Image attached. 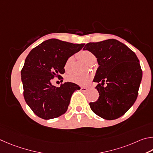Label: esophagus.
I'll list each match as a JSON object with an SVG mask.
<instances>
[{"label": "esophagus", "instance_id": "esophagus-1", "mask_svg": "<svg viewBox=\"0 0 153 153\" xmlns=\"http://www.w3.org/2000/svg\"><path fill=\"white\" fill-rule=\"evenodd\" d=\"M81 91H88L89 89V87H81Z\"/></svg>", "mask_w": 153, "mask_h": 153}]
</instances>
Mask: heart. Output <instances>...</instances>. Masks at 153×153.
I'll return each mask as SVG.
<instances>
[{"label": "heart", "instance_id": "obj_1", "mask_svg": "<svg viewBox=\"0 0 153 153\" xmlns=\"http://www.w3.org/2000/svg\"><path fill=\"white\" fill-rule=\"evenodd\" d=\"M79 57L81 60H83L85 63L87 64H91L93 62L96 60L95 56L92 52L88 50L81 51L79 53ZM70 60H67L64 66V68L66 71H70ZM92 76L91 74H73L68 76V81H71L74 83L78 84L79 85H87L89 83L91 80Z\"/></svg>", "mask_w": 153, "mask_h": 153}]
</instances>
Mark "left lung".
Returning <instances> with one entry per match:
<instances>
[{
  "instance_id": "left-lung-1",
  "label": "left lung",
  "mask_w": 153,
  "mask_h": 153,
  "mask_svg": "<svg viewBox=\"0 0 153 153\" xmlns=\"http://www.w3.org/2000/svg\"><path fill=\"white\" fill-rule=\"evenodd\" d=\"M97 58L99 67L93 81L99 99L89 103L91 110L103 119L122 116L136 100L143 77L140 62L133 51L122 42L109 39L85 45ZM107 86L103 87L105 82Z\"/></svg>"
}]
</instances>
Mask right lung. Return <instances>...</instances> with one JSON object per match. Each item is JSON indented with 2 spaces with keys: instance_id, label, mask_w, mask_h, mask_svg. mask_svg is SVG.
I'll return each instance as SVG.
<instances>
[{
  "instance_id": "add662e5",
  "label": "right lung",
  "mask_w": 153,
  "mask_h": 153,
  "mask_svg": "<svg viewBox=\"0 0 153 153\" xmlns=\"http://www.w3.org/2000/svg\"><path fill=\"white\" fill-rule=\"evenodd\" d=\"M84 45L50 39L32 49L27 56L21 72L23 96L38 117L53 119L67 111L72 93L81 87L71 82L56 87L51 81L55 76L60 78V74L65 72L64 67L68 58Z\"/></svg>"
}]
</instances>
